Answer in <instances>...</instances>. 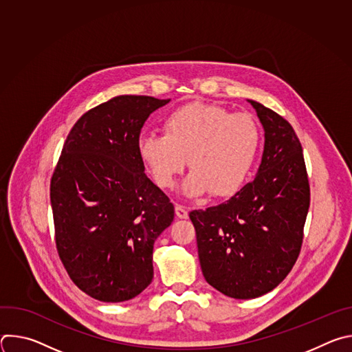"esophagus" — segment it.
Returning a JSON list of instances; mask_svg holds the SVG:
<instances>
[{"instance_id": "1", "label": "esophagus", "mask_w": 352, "mask_h": 352, "mask_svg": "<svg viewBox=\"0 0 352 352\" xmlns=\"http://www.w3.org/2000/svg\"><path fill=\"white\" fill-rule=\"evenodd\" d=\"M175 214L178 219H188V210L181 205H175Z\"/></svg>"}]
</instances>
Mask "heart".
<instances>
[{"instance_id":"obj_1","label":"heart","mask_w":352,"mask_h":352,"mask_svg":"<svg viewBox=\"0 0 352 352\" xmlns=\"http://www.w3.org/2000/svg\"><path fill=\"white\" fill-rule=\"evenodd\" d=\"M163 131L140 136L138 155L162 189L174 188L188 160L192 173L182 188L188 197L235 195L261 147V129L252 117L216 104L182 106L164 118Z\"/></svg>"}]
</instances>
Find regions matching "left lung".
Wrapping results in <instances>:
<instances>
[{
	"instance_id": "1",
	"label": "left lung",
	"mask_w": 352,
	"mask_h": 352,
	"mask_svg": "<svg viewBox=\"0 0 352 352\" xmlns=\"http://www.w3.org/2000/svg\"><path fill=\"white\" fill-rule=\"evenodd\" d=\"M265 129L258 174L227 202L193 210L197 255L206 281L250 299L276 288L295 265L311 190L302 146L287 120L248 100Z\"/></svg>"
}]
</instances>
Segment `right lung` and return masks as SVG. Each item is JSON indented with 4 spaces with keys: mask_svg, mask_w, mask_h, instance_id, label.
<instances>
[{
    "mask_svg": "<svg viewBox=\"0 0 352 352\" xmlns=\"http://www.w3.org/2000/svg\"><path fill=\"white\" fill-rule=\"evenodd\" d=\"M168 100L117 96L85 113L50 185L56 243L71 280L102 302H124L153 280V245L174 206L144 174L140 129Z\"/></svg>",
    "mask_w": 352,
    "mask_h": 352,
    "instance_id": "add662e5",
    "label": "right lung"
}]
</instances>
